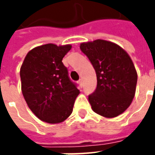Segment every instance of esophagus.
Instances as JSON below:
<instances>
[{
    "label": "esophagus",
    "mask_w": 155,
    "mask_h": 155,
    "mask_svg": "<svg viewBox=\"0 0 155 155\" xmlns=\"http://www.w3.org/2000/svg\"><path fill=\"white\" fill-rule=\"evenodd\" d=\"M78 83H79V84H80V86H81V87H82V86H83V81H82L81 79H80V80H79Z\"/></svg>",
    "instance_id": "34e87169"
}]
</instances>
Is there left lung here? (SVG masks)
Segmentation results:
<instances>
[{
  "mask_svg": "<svg viewBox=\"0 0 155 155\" xmlns=\"http://www.w3.org/2000/svg\"><path fill=\"white\" fill-rule=\"evenodd\" d=\"M80 48L97 77L96 90L89 95L93 111L105 118L124 113L133 101L138 79L129 54L119 45L101 39L83 42Z\"/></svg>",
  "mask_w": 155,
  "mask_h": 155,
  "instance_id": "left-lung-1",
  "label": "left lung"
}]
</instances>
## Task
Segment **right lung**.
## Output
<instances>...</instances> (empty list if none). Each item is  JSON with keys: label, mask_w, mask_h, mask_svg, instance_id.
I'll list each match as a JSON object with an SVG mask.
<instances>
[{"label": "right lung", "mask_w": 155, "mask_h": 155, "mask_svg": "<svg viewBox=\"0 0 155 155\" xmlns=\"http://www.w3.org/2000/svg\"><path fill=\"white\" fill-rule=\"evenodd\" d=\"M71 45L49 43L29 51L20 71L21 91L30 110L49 124L61 123L70 116L80 94L68 76L62 59Z\"/></svg>", "instance_id": "right-lung-1"}]
</instances>
